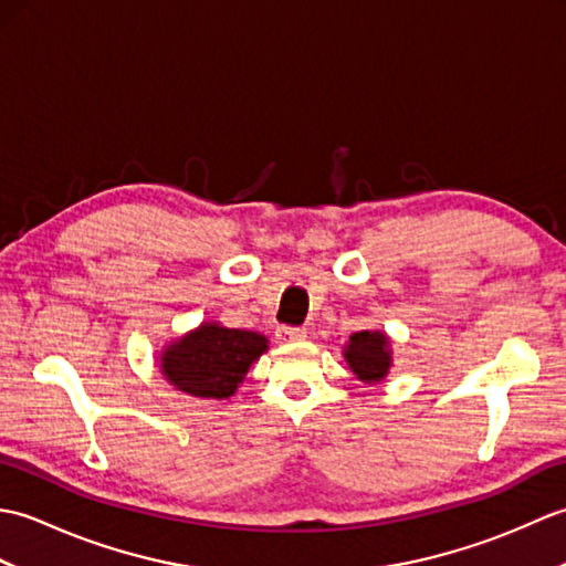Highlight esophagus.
Segmentation results:
<instances>
[{"label":"esophagus","mask_w":566,"mask_h":566,"mask_svg":"<svg viewBox=\"0 0 566 566\" xmlns=\"http://www.w3.org/2000/svg\"><path fill=\"white\" fill-rule=\"evenodd\" d=\"M306 338L304 328H292V326H280L276 328V340L280 343H298Z\"/></svg>","instance_id":"1"}]
</instances>
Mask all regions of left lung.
Returning a JSON list of instances; mask_svg holds the SVG:
<instances>
[{
    "instance_id": "8db88e82",
    "label": "left lung",
    "mask_w": 566,
    "mask_h": 566,
    "mask_svg": "<svg viewBox=\"0 0 566 566\" xmlns=\"http://www.w3.org/2000/svg\"><path fill=\"white\" fill-rule=\"evenodd\" d=\"M343 355H345V363L355 371V377L367 384H377L389 375L391 350H389V338L381 331L353 333Z\"/></svg>"
}]
</instances>
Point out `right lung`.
Listing matches in <instances>:
<instances>
[{
	"label": "right lung",
	"instance_id": "obj_1",
	"mask_svg": "<svg viewBox=\"0 0 566 566\" xmlns=\"http://www.w3.org/2000/svg\"><path fill=\"white\" fill-rule=\"evenodd\" d=\"M264 350V335L223 328L209 321L167 345L160 355V369L179 391L199 399H228Z\"/></svg>",
	"mask_w": 566,
	"mask_h": 566
}]
</instances>
